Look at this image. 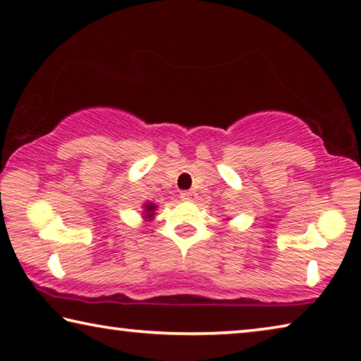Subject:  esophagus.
<instances>
[{
	"label": "esophagus",
	"mask_w": 361,
	"mask_h": 361,
	"mask_svg": "<svg viewBox=\"0 0 361 361\" xmlns=\"http://www.w3.org/2000/svg\"><path fill=\"white\" fill-rule=\"evenodd\" d=\"M180 197H181L183 200H194L195 197H197V194H195L194 191H183V192L180 194Z\"/></svg>",
	"instance_id": "esophagus-1"
}]
</instances>
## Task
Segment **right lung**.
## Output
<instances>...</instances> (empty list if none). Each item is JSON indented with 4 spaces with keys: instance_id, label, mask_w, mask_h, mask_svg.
Listing matches in <instances>:
<instances>
[{
    "instance_id": "1",
    "label": "right lung",
    "mask_w": 361,
    "mask_h": 361,
    "mask_svg": "<svg viewBox=\"0 0 361 361\" xmlns=\"http://www.w3.org/2000/svg\"><path fill=\"white\" fill-rule=\"evenodd\" d=\"M143 218H146V219H152V218H154V212H156V209H157V207H156V204H151V202H148V204H145L143 205Z\"/></svg>"
}]
</instances>
